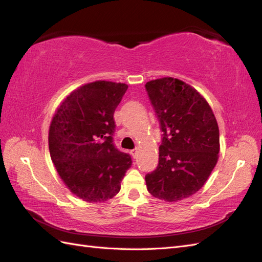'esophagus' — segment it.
<instances>
[{
  "mask_svg": "<svg viewBox=\"0 0 262 262\" xmlns=\"http://www.w3.org/2000/svg\"><path fill=\"white\" fill-rule=\"evenodd\" d=\"M131 154H132L133 157H137V155H138V149H137V148L131 149Z\"/></svg>",
  "mask_w": 262,
  "mask_h": 262,
  "instance_id": "1",
  "label": "esophagus"
}]
</instances>
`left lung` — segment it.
<instances>
[{
    "mask_svg": "<svg viewBox=\"0 0 262 262\" xmlns=\"http://www.w3.org/2000/svg\"><path fill=\"white\" fill-rule=\"evenodd\" d=\"M145 90L163 132L158 165L145 176L147 190L176 202L199 191L216 165L219 125L207 100L185 82L163 77Z\"/></svg>",
    "mask_w": 262,
    "mask_h": 262,
    "instance_id": "1",
    "label": "left lung"
}]
</instances>
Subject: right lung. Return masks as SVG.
<instances>
[{"instance_id": "add662e5", "label": "right lung", "mask_w": 262, "mask_h": 262, "mask_svg": "<svg viewBox=\"0 0 262 262\" xmlns=\"http://www.w3.org/2000/svg\"><path fill=\"white\" fill-rule=\"evenodd\" d=\"M128 85L96 81L73 91L55 112L49 129L51 160L78 198L102 202L120 191L131 156L114 143V114Z\"/></svg>"}]
</instances>
